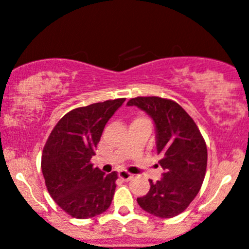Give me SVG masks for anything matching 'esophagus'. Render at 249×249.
<instances>
[{
	"instance_id": "obj_1",
	"label": "esophagus",
	"mask_w": 249,
	"mask_h": 249,
	"mask_svg": "<svg viewBox=\"0 0 249 249\" xmlns=\"http://www.w3.org/2000/svg\"><path fill=\"white\" fill-rule=\"evenodd\" d=\"M119 177L121 178L122 180H130L131 178H133V175L129 174V172L124 171V170H121L119 172Z\"/></svg>"
}]
</instances>
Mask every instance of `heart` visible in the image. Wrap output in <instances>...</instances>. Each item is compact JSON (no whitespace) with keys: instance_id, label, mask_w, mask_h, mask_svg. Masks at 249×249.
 <instances>
[{"instance_id":"heart-1","label":"heart","mask_w":249,"mask_h":249,"mask_svg":"<svg viewBox=\"0 0 249 249\" xmlns=\"http://www.w3.org/2000/svg\"><path fill=\"white\" fill-rule=\"evenodd\" d=\"M136 120H147V119H144V118H139V119H136Z\"/></svg>"}]
</instances>
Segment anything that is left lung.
<instances>
[{
    "label": "left lung",
    "mask_w": 249,
    "mask_h": 249,
    "mask_svg": "<svg viewBox=\"0 0 249 249\" xmlns=\"http://www.w3.org/2000/svg\"><path fill=\"white\" fill-rule=\"evenodd\" d=\"M154 120L163 177L149 180L150 190L137 198L145 212L159 218L182 213L198 195L207 165L206 143L194 119L177 102L159 96H137L127 102Z\"/></svg>",
    "instance_id": "left-lung-1"
}]
</instances>
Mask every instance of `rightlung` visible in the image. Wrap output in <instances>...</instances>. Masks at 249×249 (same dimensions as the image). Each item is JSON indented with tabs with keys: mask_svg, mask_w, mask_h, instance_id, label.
Wrapping results in <instances>:
<instances>
[{
	"mask_svg": "<svg viewBox=\"0 0 249 249\" xmlns=\"http://www.w3.org/2000/svg\"><path fill=\"white\" fill-rule=\"evenodd\" d=\"M125 99L79 107L61 118L42 154V172L50 196L67 214L93 218L110 206L118 174L105 175L90 159L108 120Z\"/></svg>",
	"mask_w": 249,
	"mask_h": 249,
	"instance_id": "add662e5",
	"label": "right lung"
}]
</instances>
